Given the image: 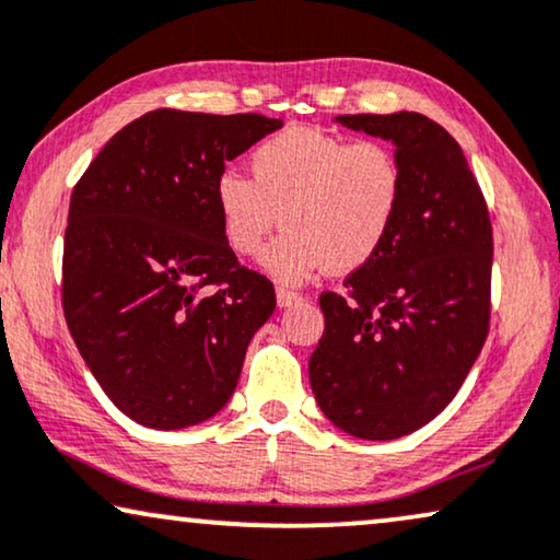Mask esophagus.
<instances>
[{
    "mask_svg": "<svg viewBox=\"0 0 560 560\" xmlns=\"http://www.w3.org/2000/svg\"><path fill=\"white\" fill-rule=\"evenodd\" d=\"M296 302H302V296L296 294V291H289V289H283V287H279L277 289V304L281 306H291V304H296Z\"/></svg>",
    "mask_w": 560,
    "mask_h": 560,
    "instance_id": "esophagus-1",
    "label": "esophagus"
}]
</instances>
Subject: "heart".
<instances>
[{"label":"heart","mask_w":560,"mask_h":560,"mask_svg":"<svg viewBox=\"0 0 560 560\" xmlns=\"http://www.w3.org/2000/svg\"><path fill=\"white\" fill-rule=\"evenodd\" d=\"M404 164L375 139L348 141L312 126H289L250 152V177L223 170L212 187L220 233L235 256L258 258L279 283L322 269L355 271L390 238L404 208Z\"/></svg>","instance_id":"heart-1"}]
</instances>
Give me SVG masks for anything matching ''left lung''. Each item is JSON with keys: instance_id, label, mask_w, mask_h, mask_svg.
I'll list each match as a JSON object with an SVG mask.
<instances>
[{"instance_id": "1", "label": "left lung", "mask_w": 560, "mask_h": 560, "mask_svg": "<svg viewBox=\"0 0 560 560\" xmlns=\"http://www.w3.org/2000/svg\"><path fill=\"white\" fill-rule=\"evenodd\" d=\"M396 147L404 208L373 261L319 296L310 358L322 413L345 434L390 441L448 406L490 327L492 225L462 147L413 112L337 116Z\"/></svg>"}]
</instances>
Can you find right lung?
<instances>
[{
    "label": "right lung",
    "mask_w": 560,
    "mask_h": 560,
    "mask_svg": "<svg viewBox=\"0 0 560 560\" xmlns=\"http://www.w3.org/2000/svg\"><path fill=\"white\" fill-rule=\"evenodd\" d=\"M281 126L156 108L114 133L78 179L62 312L93 377L141 427L212 419L277 310L271 281L225 246L212 187L225 162Z\"/></svg>",
    "instance_id": "add662e5"
}]
</instances>
